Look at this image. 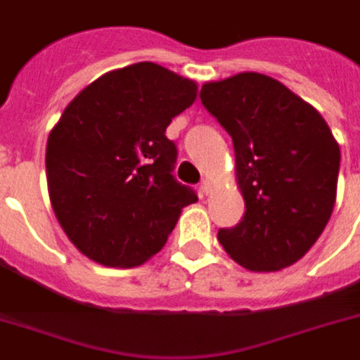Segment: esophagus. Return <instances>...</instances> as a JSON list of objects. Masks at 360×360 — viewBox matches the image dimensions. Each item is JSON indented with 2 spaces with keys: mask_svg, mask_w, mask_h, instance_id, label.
I'll return each mask as SVG.
<instances>
[{
  "mask_svg": "<svg viewBox=\"0 0 360 360\" xmlns=\"http://www.w3.org/2000/svg\"><path fill=\"white\" fill-rule=\"evenodd\" d=\"M211 191H213V184H211V180H207V178H204L200 184V193L202 195H211Z\"/></svg>",
  "mask_w": 360,
  "mask_h": 360,
  "instance_id": "1",
  "label": "esophagus"
}]
</instances>
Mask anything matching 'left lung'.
<instances>
[{"instance_id": "8db88e82", "label": "left lung", "mask_w": 360, "mask_h": 360, "mask_svg": "<svg viewBox=\"0 0 360 360\" xmlns=\"http://www.w3.org/2000/svg\"><path fill=\"white\" fill-rule=\"evenodd\" d=\"M202 103L233 138L240 224L220 229L226 253L250 271H278L311 250L337 198L340 149L326 120L259 72L202 85Z\"/></svg>"}]
</instances>
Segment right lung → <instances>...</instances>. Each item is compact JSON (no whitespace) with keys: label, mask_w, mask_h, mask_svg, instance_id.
<instances>
[{"label":"right lung","mask_w":360,"mask_h":360,"mask_svg":"<svg viewBox=\"0 0 360 360\" xmlns=\"http://www.w3.org/2000/svg\"><path fill=\"white\" fill-rule=\"evenodd\" d=\"M196 84L140 61L105 72L65 107L47 140L54 214L85 257L134 268L158 253L198 196L174 180L165 129L196 100Z\"/></svg>","instance_id":"right-lung-1"}]
</instances>
